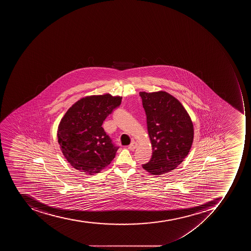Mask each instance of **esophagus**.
Returning <instances> with one entry per match:
<instances>
[{
	"label": "esophagus",
	"mask_w": 251,
	"mask_h": 251,
	"mask_svg": "<svg viewBox=\"0 0 251 251\" xmlns=\"http://www.w3.org/2000/svg\"><path fill=\"white\" fill-rule=\"evenodd\" d=\"M137 145H138V144L136 141H132L131 144L128 145V148L129 150L133 151L137 148Z\"/></svg>",
	"instance_id": "34e87169"
}]
</instances>
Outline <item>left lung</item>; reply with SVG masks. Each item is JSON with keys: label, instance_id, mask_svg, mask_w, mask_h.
Returning <instances> with one entry per match:
<instances>
[{"label": "left lung", "instance_id": "obj_1", "mask_svg": "<svg viewBox=\"0 0 251 251\" xmlns=\"http://www.w3.org/2000/svg\"><path fill=\"white\" fill-rule=\"evenodd\" d=\"M140 96L153 151L143 168L152 175H162L176 169L188 155L193 142V123L180 101L170 93L140 92Z\"/></svg>", "mask_w": 251, "mask_h": 251}]
</instances>
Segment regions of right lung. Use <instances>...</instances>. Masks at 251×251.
Returning <instances> with one entry per match:
<instances>
[{
    "instance_id": "1",
    "label": "right lung",
    "mask_w": 251,
    "mask_h": 251,
    "mask_svg": "<svg viewBox=\"0 0 251 251\" xmlns=\"http://www.w3.org/2000/svg\"><path fill=\"white\" fill-rule=\"evenodd\" d=\"M121 97L111 94L84 97L72 105L58 126L59 148L74 168L94 175L114 159L119 147L102 127L103 121L119 107Z\"/></svg>"
}]
</instances>
